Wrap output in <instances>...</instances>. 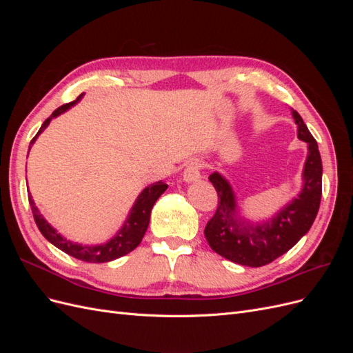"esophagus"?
<instances>
[{"label":"esophagus","instance_id":"obj_1","mask_svg":"<svg viewBox=\"0 0 353 353\" xmlns=\"http://www.w3.org/2000/svg\"><path fill=\"white\" fill-rule=\"evenodd\" d=\"M183 178L185 183H196L201 178V165L199 162H191L185 166Z\"/></svg>","mask_w":353,"mask_h":353}]
</instances>
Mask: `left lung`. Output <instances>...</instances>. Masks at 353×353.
I'll use <instances>...</instances> for the list:
<instances>
[{
	"label": "left lung",
	"instance_id": "obj_1",
	"mask_svg": "<svg viewBox=\"0 0 353 353\" xmlns=\"http://www.w3.org/2000/svg\"><path fill=\"white\" fill-rule=\"evenodd\" d=\"M297 137L307 143L309 153L303 169V188L292 203L261 225L252 227L236 218V199L230 184L218 172L209 181L218 193V208L205 228L213 252L244 266L268 265L290 250L312 227L323 194V163L318 144L296 110Z\"/></svg>",
	"mask_w": 353,
	"mask_h": 353
}]
</instances>
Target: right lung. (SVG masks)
<instances>
[{
  "mask_svg": "<svg viewBox=\"0 0 353 353\" xmlns=\"http://www.w3.org/2000/svg\"><path fill=\"white\" fill-rule=\"evenodd\" d=\"M81 97H82V94L74 101L63 104L59 109L52 112L48 119H46V122L42 123L38 134L32 138L30 144H34L38 135L46 130L52 117H56V116L61 114L63 112L70 109L73 104H77L81 100ZM29 148H30V145H29ZM166 188H168V184L162 183V181H159V183H154L152 185H148L147 188H144L143 193L135 200V205L130 212V216H128V219L125 221V225L122 227V230L117 232L110 241H108L105 244H101V245H82V244H77V243H72L66 239H63L60 234L54 228H52L44 218H42V215L38 212L30 194H28V199H29L32 213H34V219L37 222V227L39 228L42 236H44L51 244H54L56 248H59L60 250L73 256V258H77L79 261L92 262V263H103V262L114 261L117 258H121V256L128 254L141 243L144 234L147 231L148 222H150V213H152L154 203L160 196L165 193Z\"/></svg>",
  "mask_w": 353,
  "mask_h": 353,
  "instance_id": "add662e5",
  "label": "right lung"
}]
</instances>
